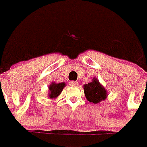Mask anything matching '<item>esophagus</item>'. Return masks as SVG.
<instances>
[{
    "label": "esophagus",
    "instance_id": "34e87169",
    "mask_svg": "<svg viewBox=\"0 0 147 147\" xmlns=\"http://www.w3.org/2000/svg\"><path fill=\"white\" fill-rule=\"evenodd\" d=\"M69 85H71V86H72V87H77V86L78 85V82L72 81V82H69Z\"/></svg>",
    "mask_w": 147,
    "mask_h": 147
}]
</instances>
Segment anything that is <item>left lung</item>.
Segmentation results:
<instances>
[{"mask_svg":"<svg viewBox=\"0 0 147 147\" xmlns=\"http://www.w3.org/2000/svg\"><path fill=\"white\" fill-rule=\"evenodd\" d=\"M84 92L87 100L94 104L105 100L107 96V90H105L96 78H93L92 82L84 85Z\"/></svg>","mask_w":147,"mask_h":147,"instance_id":"obj_1","label":"left lung"}]
</instances>
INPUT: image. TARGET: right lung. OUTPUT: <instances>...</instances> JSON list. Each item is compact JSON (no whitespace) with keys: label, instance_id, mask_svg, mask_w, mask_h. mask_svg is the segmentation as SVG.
I'll return each instance as SVG.
<instances>
[{"label":"right lung","instance_id":"1","mask_svg":"<svg viewBox=\"0 0 147 147\" xmlns=\"http://www.w3.org/2000/svg\"><path fill=\"white\" fill-rule=\"evenodd\" d=\"M65 82L58 83V84L53 82L52 84H50V85L49 86V98L50 99H55V98H57L61 94V92L65 88Z\"/></svg>","mask_w":147,"mask_h":147}]
</instances>
